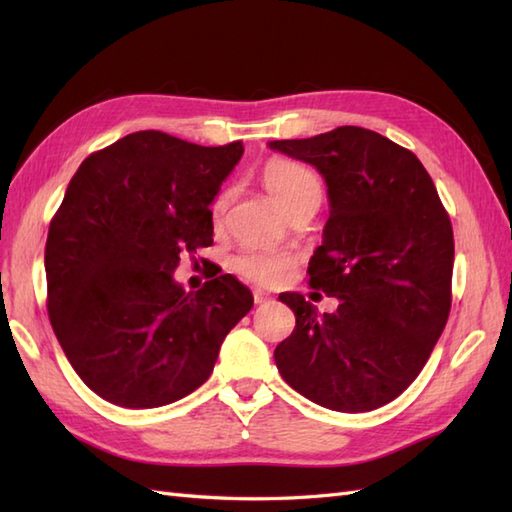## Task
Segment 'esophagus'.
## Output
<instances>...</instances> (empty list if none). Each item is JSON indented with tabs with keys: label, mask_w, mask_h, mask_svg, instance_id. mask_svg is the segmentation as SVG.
I'll return each instance as SVG.
<instances>
[{
	"label": "esophagus",
	"mask_w": 512,
	"mask_h": 512,
	"mask_svg": "<svg viewBox=\"0 0 512 512\" xmlns=\"http://www.w3.org/2000/svg\"><path fill=\"white\" fill-rule=\"evenodd\" d=\"M253 299H255L257 306H262V303H270V301H273V295H270V292H266V290L255 288V290H253Z\"/></svg>",
	"instance_id": "esophagus-1"
}]
</instances>
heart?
I'll use <instances>...</instances> for the list:
<instances>
[{
  "mask_svg": "<svg viewBox=\"0 0 512 512\" xmlns=\"http://www.w3.org/2000/svg\"><path fill=\"white\" fill-rule=\"evenodd\" d=\"M264 182L268 191L275 195V200L284 211H288L292 204L301 200H321V182L314 173L306 167L297 165L290 160H270L264 167ZM228 191H222L213 200V215L220 217L228 206ZM292 266H295V257L286 250L264 248V246H244L237 253L228 257V270L242 277L246 281H253L259 286H273L284 279Z\"/></svg>",
  "mask_w": 512,
  "mask_h": 512,
  "instance_id": "heart-1",
  "label": "heart"
}]
</instances>
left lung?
Masks as SVG:
<instances>
[{
    "label": "left lung",
    "mask_w": 512,
    "mask_h": 512,
    "mask_svg": "<svg viewBox=\"0 0 512 512\" xmlns=\"http://www.w3.org/2000/svg\"><path fill=\"white\" fill-rule=\"evenodd\" d=\"M270 149L328 184L330 217L310 286L341 299L328 314L299 292L279 299L297 325L275 350L281 378L321 407L387 405L422 372L451 312L453 228L427 169L372 129L336 127Z\"/></svg>",
    "instance_id": "8db88e82"
}]
</instances>
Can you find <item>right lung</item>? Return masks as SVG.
Wrapping results in <instances>:
<instances>
[{
    "mask_svg": "<svg viewBox=\"0 0 512 512\" xmlns=\"http://www.w3.org/2000/svg\"><path fill=\"white\" fill-rule=\"evenodd\" d=\"M244 154L156 129L94 151L74 173L46 242L48 317L74 372L127 409L176 402L211 376L253 308L233 275L184 292L182 253L213 244L209 204Z\"/></svg>",
    "mask_w": 512,
    "mask_h": 512,
    "instance_id": "right-lung-1",
    "label": "right lung"
}]
</instances>
